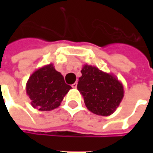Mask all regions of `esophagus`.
Here are the masks:
<instances>
[{"instance_id": "esophagus-1", "label": "esophagus", "mask_w": 153, "mask_h": 153, "mask_svg": "<svg viewBox=\"0 0 153 153\" xmlns=\"http://www.w3.org/2000/svg\"><path fill=\"white\" fill-rule=\"evenodd\" d=\"M77 84H78V83H73V84H72V88H77Z\"/></svg>"}]
</instances>
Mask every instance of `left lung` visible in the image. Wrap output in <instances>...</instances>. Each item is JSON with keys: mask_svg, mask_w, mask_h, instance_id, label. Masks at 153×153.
<instances>
[{"mask_svg": "<svg viewBox=\"0 0 153 153\" xmlns=\"http://www.w3.org/2000/svg\"><path fill=\"white\" fill-rule=\"evenodd\" d=\"M77 88L87 108L96 115L108 116L115 112L124 97V86L112 74L84 65Z\"/></svg>", "mask_w": 153, "mask_h": 153, "instance_id": "8db88e82", "label": "left lung"}]
</instances>
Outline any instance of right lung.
I'll return each mask as SVG.
<instances>
[{
	"instance_id": "obj_1",
	"label": "right lung",
	"mask_w": 153,
	"mask_h": 153,
	"mask_svg": "<svg viewBox=\"0 0 153 153\" xmlns=\"http://www.w3.org/2000/svg\"><path fill=\"white\" fill-rule=\"evenodd\" d=\"M71 88L51 63L35 70L26 83V93L32 106L42 111L57 108Z\"/></svg>"
}]
</instances>
